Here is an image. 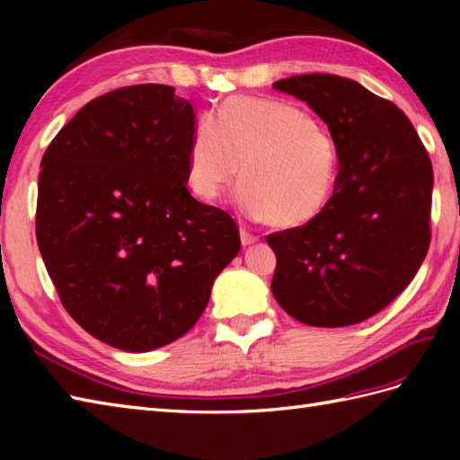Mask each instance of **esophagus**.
Returning <instances> with one entry per match:
<instances>
[{"label": "esophagus", "instance_id": "34e87169", "mask_svg": "<svg viewBox=\"0 0 460 460\" xmlns=\"http://www.w3.org/2000/svg\"><path fill=\"white\" fill-rule=\"evenodd\" d=\"M257 241H259L257 235H252V233H249L247 229H241V243H243V247H249V245H252V243H257Z\"/></svg>", "mask_w": 460, "mask_h": 460}]
</instances>
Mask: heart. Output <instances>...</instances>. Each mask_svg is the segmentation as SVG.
<instances>
[{
	"mask_svg": "<svg viewBox=\"0 0 460 460\" xmlns=\"http://www.w3.org/2000/svg\"><path fill=\"white\" fill-rule=\"evenodd\" d=\"M237 203L270 227L296 229L320 217L340 180L334 132L282 99L231 96L215 119L198 122L188 148V185L219 198L237 178Z\"/></svg>",
	"mask_w": 460,
	"mask_h": 460,
	"instance_id": "b5f03b06",
	"label": "heart"
}]
</instances>
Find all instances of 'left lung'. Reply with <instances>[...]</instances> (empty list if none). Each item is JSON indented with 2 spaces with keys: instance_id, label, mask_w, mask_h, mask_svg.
Segmentation results:
<instances>
[{
  "instance_id": "obj_1",
  "label": "left lung",
  "mask_w": 460,
  "mask_h": 460,
  "mask_svg": "<svg viewBox=\"0 0 460 460\" xmlns=\"http://www.w3.org/2000/svg\"><path fill=\"white\" fill-rule=\"evenodd\" d=\"M272 86L328 124L341 158L320 217L267 237L277 255L272 295L302 324H358L402 295L427 255L431 160L407 116L356 81L312 73Z\"/></svg>"
}]
</instances>
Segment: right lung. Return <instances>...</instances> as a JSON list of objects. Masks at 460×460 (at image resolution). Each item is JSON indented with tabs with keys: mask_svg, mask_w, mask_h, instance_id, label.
Returning <instances> with one entry per match:
<instances>
[{
	"mask_svg": "<svg viewBox=\"0 0 460 460\" xmlns=\"http://www.w3.org/2000/svg\"><path fill=\"white\" fill-rule=\"evenodd\" d=\"M195 130L173 86L134 84L84 104L41 160L37 245L63 306L124 351L181 338L237 257L227 211L185 188Z\"/></svg>",
	"mask_w": 460,
	"mask_h": 460,
	"instance_id": "add662e5",
	"label": "right lung"
}]
</instances>
